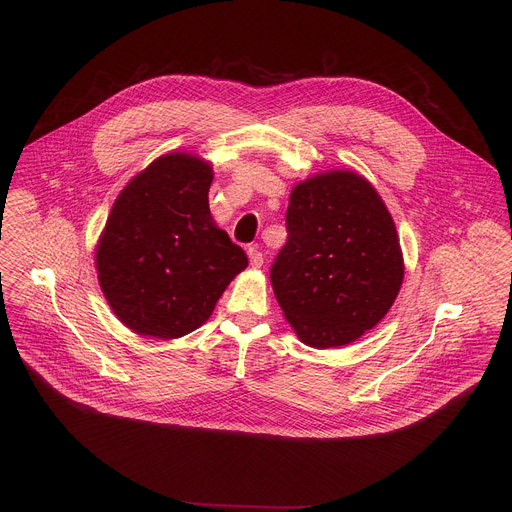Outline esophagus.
I'll list each match as a JSON object with an SVG mask.
<instances>
[{"label": "esophagus", "mask_w": 512, "mask_h": 512, "mask_svg": "<svg viewBox=\"0 0 512 512\" xmlns=\"http://www.w3.org/2000/svg\"><path fill=\"white\" fill-rule=\"evenodd\" d=\"M247 255H249V261H251L253 267H261L263 265V253L257 247H249Z\"/></svg>", "instance_id": "esophagus-1"}]
</instances>
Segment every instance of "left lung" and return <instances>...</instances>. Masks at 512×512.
<instances>
[{"label":"left lung","instance_id":"left-lung-1","mask_svg":"<svg viewBox=\"0 0 512 512\" xmlns=\"http://www.w3.org/2000/svg\"><path fill=\"white\" fill-rule=\"evenodd\" d=\"M287 243L271 267L285 320L312 348H338L375 328L405 275L393 216L354 170L296 184L285 214Z\"/></svg>","mask_w":512,"mask_h":512}]
</instances>
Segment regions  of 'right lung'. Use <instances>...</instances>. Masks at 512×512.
I'll return each mask as SVG.
<instances>
[{"mask_svg": "<svg viewBox=\"0 0 512 512\" xmlns=\"http://www.w3.org/2000/svg\"><path fill=\"white\" fill-rule=\"evenodd\" d=\"M214 172L170 152L119 192L97 241L103 296L131 332L174 340L200 328L227 285L249 265L208 208Z\"/></svg>", "mask_w": 512, "mask_h": 512, "instance_id": "1", "label": "right lung"}]
</instances>
